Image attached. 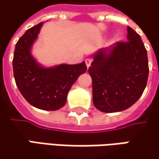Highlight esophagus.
<instances>
[{
	"label": "esophagus",
	"mask_w": 159,
	"mask_h": 159,
	"mask_svg": "<svg viewBox=\"0 0 159 159\" xmlns=\"http://www.w3.org/2000/svg\"><path fill=\"white\" fill-rule=\"evenodd\" d=\"M92 61H93V59H92L91 57H87V58H85L84 62H85V65H86V66H87V67H89V66L91 65Z\"/></svg>",
	"instance_id": "34e87169"
}]
</instances>
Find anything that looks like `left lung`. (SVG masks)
Here are the masks:
<instances>
[{
	"instance_id": "obj_1",
	"label": "left lung",
	"mask_w": 159,
	"mask_h": 159,
	"mask_svg": "<svg viewBox=\"0 0 159 159\" xmlns=\"http://www.w3.org/2000/svg\"><path fill=\"white\" fill-rule=\"evenodd\" d=\"M127 41L116 43L108 53L100 50L88 69L93 102L106 113L120 112L142 95L148 78V53L140 35L127 27Z\"/></svg>"
}]
</instances>
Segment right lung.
<instances>
[{"label":"right lung","instance_id":"1","mask_svg":"<svg viewBox=\"0 0 159 159\" xmlns=\"http://www.w3.org/2000/svg\"><path fill=\"white\" fill-rule=\"evenodd\" d=\"M43 22L28 29L17 42L13 54V75L25 100L42 110L53 111L64 107L67 94L80 75L86 71L84 62L79 65H60L43 68L31 54Z\"/></svg>","mask_w":159,"mask_h":159}]
</instances>
